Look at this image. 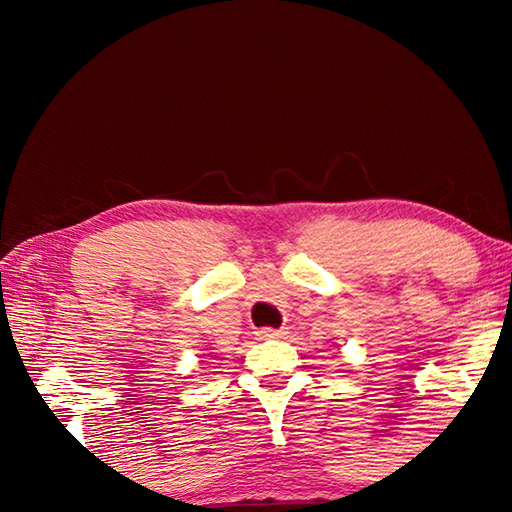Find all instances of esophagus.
I'll list each match as a JSON object with an SVG mask.
<instances>
[{
  "instance_id": "1",
  "label": "esophagus",
  "mask_w": 512,
  "mask_h": 512,
  "mask_svg": "<svg viewBox=\"0 0 512 512\" xmlns=\"http://www.w3.org/2000/svg\"><path fill=\"white\" fill-rule=\"evenodd\" d=\"M284 336V329H273V327H262L257 332V339L259 341H268V339H282Z\"/></svg>"
}]
</instances>
